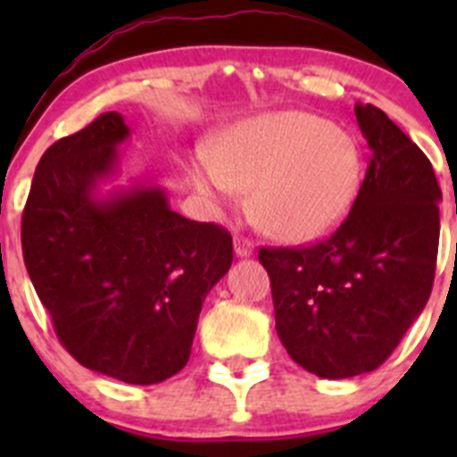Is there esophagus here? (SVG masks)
I'll return each instance as SVG.
<instances>
[{
	"instance_id": "1",
	"label": "esophagus",
	"mask_w": 457,
	"mask_h": 457,
	"mask_svg": "<svg viewBox=\"0 0 457 457\" xmlns=\"http://www.w3.org/2000/svg\"><path fill=\"white\" fill-rule=\"evenodd\" d=\"M234 252H237L238 256H252L254 254V241L237 234V237H234Z\"/></svg>"
}]
</instances>
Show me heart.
Listing matches in <instances>:
<instances>
[{
	"mask_svg": "<svg viewBox=\"0 0 457 457\" xmlns=\"http://www.w3.org/2000/svg\"><path fill=\"white\" fill-rule=\"evenodd\" d=\"M365 172L361 143L345 128L301 110L237 123L190 163L195 186L214 199L254 187V216L271 237L310 243L334 232Z\"/></svg>",
	"mask_w": 457,
	"mask_h": 457,
	"instance_id": "b5f03b06",
	"label": "heart"
}]
</instances>
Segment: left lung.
I'll return each instance as SVG.
<instances>
[{
	"mask_svg": "<svg viewBox=\"0 0 457 457\" xmlns=\"http://www.w3.org/2000/svg\"><path fill=\"white\" fill-rule=\"evenodd\" d=\"M370 145L347 219L307 247H261L276 334L320 378L373 371L425 310L440 241V186L425 152L380 108L356 104Z\"/></svg>",
	"mask_w": 457,
	"mask_h": 457,
	"instance_id": "obj_1",
	"label": "left lung"
}]
</instances>
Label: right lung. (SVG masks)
I'll return each mask as SVG.
<instances>
[{
  "mask_svg": "<svg viewBox=\"0 0 457 457\" xmlns=\"http://www.w3.org/2000/svg\"><path fill=\"white\" fill-rule=\"evenodd\" d=\"M130 137L119 112L54 141L21 216V250L54 334L79 365L130 385L186 367L210 289L232 265V237L177 214L156 186L99 199Z\"/></svg>",
  "mask_w": 457,
  "mask_h": 457,
  "instance_id": "obj_1",
  "label": "right lung"
}]
</instances>
